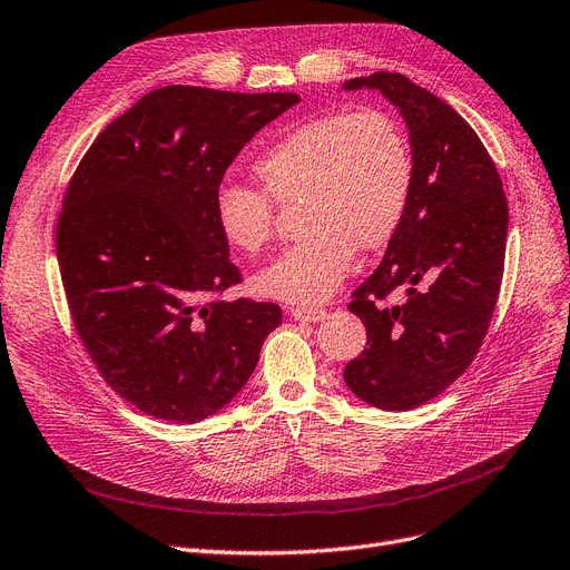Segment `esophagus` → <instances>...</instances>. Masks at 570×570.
Returning <instances> with one entry per match:
<instances>
[{"mask_svg":"<svg viewBox=\"0 0 570 570\" xmlns=\"http://www.w3.org/2000/svg\"><path fill=\"white\" fill-rule=\"evenodd\" d=\"M289 315L294 321L299 323H317L325 317V308H317V306H294L289 308Z\"/></svg>","mask_w":570,"mask_h":570,"instance_id":"1","label":"esophagus"}]
</instances>
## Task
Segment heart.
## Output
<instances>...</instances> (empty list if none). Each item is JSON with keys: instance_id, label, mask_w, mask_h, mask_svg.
Segmentation results:
<instances>
[{"instance_id": "b5f03b06", "label": "heart", "mask_w": 570, "mask_h": 570, "mask_svg": "<svg viewBox=\"0 0 570 570\" xmlns=\"http://www.w3.org/2000/svg\"><path fill=\"white\" fill-rule=\"evenodd\" d=\"M259 189L224 181L215 194L222 238L255 257L276 232V206L302 203V240L255 278L264 297L321 304L353 268L357 247L376 253L404 222L414 189V151L385 107L327 111L276 135L253 161Z\"/></svg>"}]
</instances>
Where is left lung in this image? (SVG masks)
<instances>
[{
	"mask_svg": "<svg viewBox=\"0 0 570 570\" xmlns=\"http://www.w3.org/2000/svg\"><path fill=\"white\" fill-rule=\"evenodd\" d=\"M400 107L414 151V189L383 262L351 297L367 348L348 389L385 412L444 393L480 353L505 268L508 198L498 168L461 114L397 72L348 79ZM395 291L403 297L391 303Z\"/></svg>",
	"mask_w": 570,
	"mask_h": 570,
	"instance_id": "8db88e82",
	"label": "left lung"
}]
</instances>
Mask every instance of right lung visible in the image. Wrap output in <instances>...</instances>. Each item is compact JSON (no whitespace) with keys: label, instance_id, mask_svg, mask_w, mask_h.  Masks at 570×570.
Listing matches in <instances>:
<instances>
[{"label":"right lung","instance_id":"right-lung-1","mask_svg":"<svg viewBox=\"0 0 570 570\" xmlns=\"http://www.w3.org/2000/svg\"><path fill=\"white\" fill-rule=\"evenodd\" d=\"M297 94L164 86L79 161L56 226L67 306L109 389L142 414L196 423L255 372L278 304L222 299L243 283L215 219L238 151Z\"/></svg>","mask_w":570,"mask_h":570}]
</instances>
